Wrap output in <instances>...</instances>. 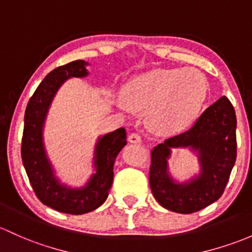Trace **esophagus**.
<instances>
[{
	"label": "esophagus",
	"instance_id": "34e87169",
	"mask_svg": "<svg viewBox=\"0 0 252 252\" xmlns=\"http://www.w3.org/2000/svg\"><path fill=\"white\" fill-rule=\"evenodd\" d=\"M128 142L132 144H139V143H142V137L138 133H131L128 136Z\"/></svg>",
	"mask_w": 252,
	"mask_h": 252
}]
</instances>
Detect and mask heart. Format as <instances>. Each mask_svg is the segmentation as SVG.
Returning <instances> with one entry per match:
<instances>
[{
  "instance_id": "1",
  "label": "heart",
  "mask_w": 252,
  "mask_h": 252,
  "mask_svg": "<svg viewBox=\"0 0 252 252\" xmlns=\"http://www.w3.org/2000/svg\"><path fill=\"white\" fill-rule=\"evenodd\" d=\"M207 93V79L198 69L156 68L132 78L124 90L126 102L118 104L147 110L145 120L151 131L170 136L193 123Z\"/></svg>"
}]
</instances>
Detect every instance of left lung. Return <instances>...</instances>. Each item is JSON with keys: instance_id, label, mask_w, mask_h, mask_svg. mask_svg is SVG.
<instances>
[{"instance_id": "1", "label": "left lung", "mask_w": 252, "mask_h": 252, "mask_svg": "<svg viewBox=\"0 0 252 252\" xmlns=\"http://www.w3.org/2000/svg\"><path fill=\"white\" fill-rule=\"evenodd\" d=\"M237 118L226 96L202 113L189 131L169 138L151 151L150 188L166 209L191 214L218 201L223 193L237 158ZM189 147L199 158L200 173L179 183L169 172L172 148Z\"/></svg>"}]
</instances>
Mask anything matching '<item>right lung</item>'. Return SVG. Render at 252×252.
<instances>
[{
  "label": "right lung",
  "mask_w": 252,
  "mask_h": 252,
  "mask_svg": "<svg viewBox=\"0 0 252 252\" xmlns=\"http://www.w3.org/2000/svg\"><path fill=\"white\" fill-rule=\"evenodd\" d=\"M89 62L72 61L51 71L30 98L24 119L21 158L34 193L43 204L60 213L82 215L97 209L107 199L114 178V162L126 142L124 127L98 137L94 150V172L84 186L72 188L62 183L48 156L44 144L45 120L54 97L71 78H85Z\"/></svg>",
  "instance_id": "add662e5"
}]
</instances>
